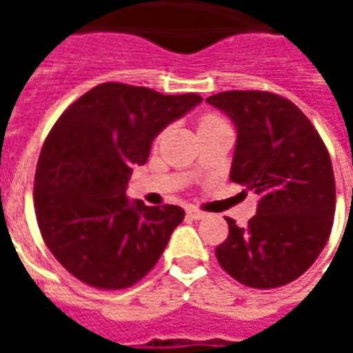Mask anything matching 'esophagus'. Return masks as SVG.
<instances>
[{
    "mask_svg": "<svg viewBox=\"0 0 353 353\" xmlns=\"http://www.w3.org/2000/svg\"><path fill=\"white\" fill-rule=\"evenodd\" d=\"M187 215H189L191 219H194V221H199V219H204V217H206V214H204V212H200V210H196V208H187Z\"/></svg>",
    "mask_w": 353,
    "mask_h": 353,
    "instance_id": "esophagus-1",
    "label": "esophagus"
}]
</instances>
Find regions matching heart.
I'll return each mask as SVG.
<instances>
[{"mask_svg":"<svg viewBox=\"0 0 353 353\" xmlns=\"http://www.w3.org/2000/svg\"><path fill=\"white\" fill-rule=\"evenodd\" d=\"M215 121H219V119H215V117H204V119H202V121H200V126H202V124L215 123Z\"/></svg>","mask_w":353,"mask_h":353,"instance_id":"heart-1","label":"heart"}]
</instances>
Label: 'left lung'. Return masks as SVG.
I'll return each mask as SVG.
<instances>
[{"mask_svg":"<svg viewBox=\"0 0 353 353\" xmlns=\"http://www.w3.org/2000/svg\"><path fill=\"white\" fill-rule=\"evenodd\" d=\"M236 128L230 179L257 192L248 227L227 217L229 238L215 255L248 288L272 289L318 259L334 217V174L325 143L293 101L261 90L206 98Z\"/></svg>","mask_w":353,"mask_h":353,"instance_id":"obj_1","label":"left lung"}]
</instances>
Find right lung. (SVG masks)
Here are the masks:
<instances>
[{"instance_id": "right-lung-1", "label": "right lung", "mask_w": 353, "mask_h": 353, "mask_svg": "<svg viewBox=\"0 0 353 353\" xmlns=\"http://www.w3.org/2000/svg\"><path fill=\"white\" fill-rule=\"evenodd\" d=\"M200 101L103 83L60 115L39 154L34 202L43 240L68 272L92 288L124 289L157 265L185 212L130 200L126 187L153 139Z\"/></svg>"}]
</instances>
